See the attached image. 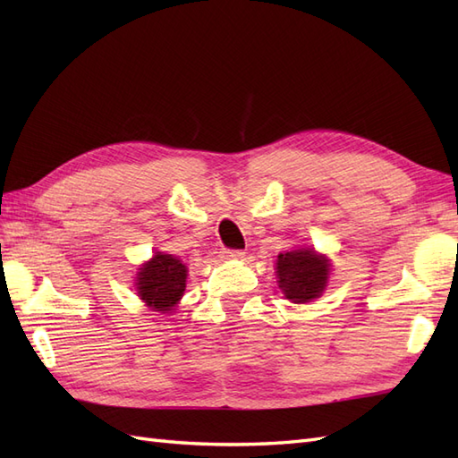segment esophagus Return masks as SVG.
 <instances>
[{"label": "esophagus", "mask_w": 458, "mask_h": 458, "mask_svg": "<svg viewBox=\"0 0 458 458\" xmlns=\"http://www.w3.org/2000/svg\"><path fill=\"white\" fill-rule=\"evenodd\" d=\"M243 251L240 250H225L222 251V259H242Z\"/></svg>", "instance_id": "1"}]
</instances>
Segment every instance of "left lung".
<instances>
[{"label":"left lung","instance_id":"8db88e82","mask_svg":"<svg viewBox=\"0 0 458 458\" xmlns=\"http://www.w3.org/2000/svg\"><path fill=\"white\" fill-rule=\"evenodd\" d=\"M278 285L292 303H309L322 295L330 276V259L310 247L280 253L276 260Z\"/></svg>","mask_w":458,"mask_h":458}]
</instances>
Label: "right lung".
<instances>
[{
    "instance_id": "right-lung-1",
    "label": "right lung",
    "mask_w": 458,
    "mask_h": 458,
    "mask_svg": "<svg viewBox=\"0 0 458 458\" xmlns=\"http://www.w3.org/2000/svg\"><path fill=\"white\" fill-rule=\"evenodd\" d=\"M186 278L188 268L180 259L166 253H155L138 272L136 292L149 309L173 312L184 295Z\"/></svg>"
}]
</instances>
